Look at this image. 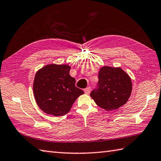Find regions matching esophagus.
<instances>
[{
  "instance_id": "1",
  "label": "esophagus",
  "mask_w": 161,
  "mask_h": 161,
  "mask_svg": "<svg viewBox=\"0 0 161 161\" xmlns=\"http://www.w3.org/2000/svg\"><path fill=\"white\" fill-rule=\"evenodd\" d=\"M91 88H90V87H87L86 88H85V89L84 90V92H85L86 95L90 94V92H91Z\"/></svg>"
}]
</instances>
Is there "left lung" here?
<instances>
[{"label":"left lung","instance_id":"left-lung-1","mask_svg":"<svg viewBox=\"0 0 161 161\" xmlns=\"http://www.w3.org/2000/svg\"><path fill=\"white\" fill-rule=\"evenodd\" d=\"M97 88L91 92L97 105L108 111L118 109L128 102L132 86L130 76L121 68L103 66L99 72Z\"/></svg>","mask_w":161,"mask_h":161}]
</instances>
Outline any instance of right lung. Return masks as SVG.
Listing matches in <instances>:
<instances>
[{"label": "right lung", "mask_w": 161, "mask_h": 161, "mask_svg": "<svg viewBox=\"0 0 161 161\" xmlns=\"http://www.w3.org/2000/svg\"><path fill=\"white\" fill-rule=\"evenodd\" d=\"M69 65L48 64L36 73L33 82L36 102L44 113L63 116L69 112L77 97L84 94L75 86V79L69 75Z\"/></svg>", "instance_id": "right-lung-1"}]
</instances>
